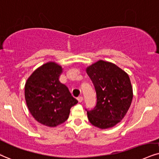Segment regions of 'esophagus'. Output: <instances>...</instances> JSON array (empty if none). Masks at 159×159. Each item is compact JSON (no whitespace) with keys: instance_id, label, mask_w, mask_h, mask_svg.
Returning <instances> with one entry per match:
<instances>
[{"instance_id":"esophagus-1","label":"esophagus","mask_w":159,"mask_h":159,"mask_svg":"<svg viewBox=\"0 0 159 159\" xmlns=\"http://www.w3.org/2000/svg\"><path fill=\"white\" fill-rule=\"evenodd\" d=\"M77 100H78V102H83V97H81V96H80V97H77Z\"/></svg>"}]
</instances>
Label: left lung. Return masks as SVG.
I'll return each instance as SVG.
<instances>
[{"mask_svg":"<svg viewBox=\"0 0 159 159\" xmlns=\"http://www.w3.org/2000/svg\"><path fill=\"white\" fill-rule=\"evenodd\" d=\"M97 93V105L87 111L90 122L102 129L112 127L124 118L133 99L129 76L111 62L99 60L86 70Z\"/></svg>","mask_w":159,"mask_h":159,"instance_id":"1","label":"left lung"}]
</instances>
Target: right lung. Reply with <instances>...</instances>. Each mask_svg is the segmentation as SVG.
<instances>
[{"label":"right lung","instance_id":"1","mask_svg":"<svg viewBox=\"0 0 159 159\" xmlns=\"http://www.w3.org/2000/svg\"><path fill=\"white\" fill-rule=\"evenodd\" d=\"M61 73V66L48 62L34 70L25 85V99L31 114L48 127L67 120L70 109L78 102L59 80Z\"/></svg>","mask_w":159,"mask_h":159}]
</instances>
